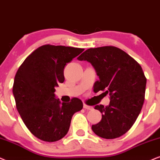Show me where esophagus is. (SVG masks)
<instances>
[{"label":"esophagus","instance_id":"obj_1","mask_svg":"<svg viewBox=\"0 0 160 160\" xmlns=\"http://www.w3.org/2000/svg\"><path fill=\"white\" fill-rule=\"evenodd\" d=\"M83 108L85 109H87V110H92L93 109V107L92 106H88V105L86 104H83Z\"/></svg>","mask_w":160,"mask_h":160}]
</instances>
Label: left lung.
<instances>
[{"label": "left lung", "instance_id": "1", "mask_svg": "<svg viewBox=\"0 0 160 160\" xmlns=\"http://www.w3.org/2000/svg\"><path fill=\"white\" fill-rule=\"evenodd\" d=\"M78 59L91 62L96 71L99 80L94 92L102 91L110 96L108 106H95L102 120L92 125V131L104 139L121 137L132 127L142 108L147 80L142 67L114 46L88 48Z\"/></svg>", "mask_w": 160, "mask_h": 160}]
</instances>
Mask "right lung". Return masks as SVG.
<instances>
[{"label":"right lung","instance_id":"add662e5","mask_svg":"<svg viewBox=\"0 0 160 160\" xmlns=\"http://www.w3.org/2000/svg\"><path fill=\"white\" fill-rule=\"evenodd\" d=\"M84 48L44 45L29 54L18 68L12 92L16 108L34 136L45 142H55L66 136L75 112L82 102L57 99L55 87L65 80L64 67Z\"/></svg>","mask_w":160,"mask_h":160}]
</instances>
